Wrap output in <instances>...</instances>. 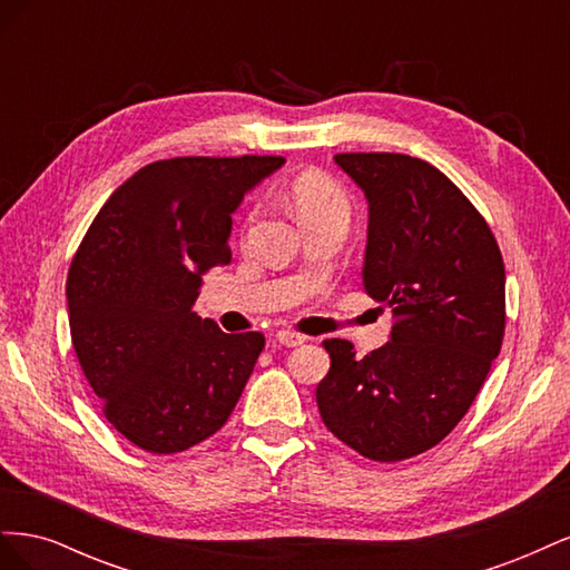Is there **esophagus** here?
I'll return each instance as SVG.
<instances>
[{"mask_svg":"<svg viewBox=\"0 0 570 570\" xmlns=\"http://www.w3.org/2000/svg\"><path fill=\"white\" fill-rule=\"evenodd\" d=\"M275 340H278V342L283 344V347H299V344L306 342L304 335L292 333V331H281L278 335H275Z\"/></svg>","mask_w":570,"mask_h":570,"instance_id":"34e87169","label":"esophagus"}]
</instances>
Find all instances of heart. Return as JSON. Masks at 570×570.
I'll return each mask as SVG.
<instances>
[{
  "mask_svg": "<svg viewBox=\"0 0 570 570\" xmlns=\"http://www.w3.org/2000/svg\"><path fill=\"white\" fill-rule=\"evenodd\" d=\"M289 199L295 206V214L302 220V226L308 223L325 220V218H344L350 220V202L342 187L321 174H304L289 187ZM256 212L249 214L247 220V235L252 233Z\"/></svg>",
  "mask_w": 570,
  "mask_h": 570,
  "instance_id": "b5f03b06",
  "label": "heart"
}]
</instances>
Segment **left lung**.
<instances>
[{
    "label": "left lung",
    "instance_id": "1",
    "mask_svg": "<svg viewBox=\"0 0 570 570\" xmlns=\"http://www.w3.org/2000/svg\"><path fill=\"white\" fill-rule=\"evenodd\" d=\"M368 202L361 281L392 306L390 342L356 358L325 340L316 387L331 433L373 461H402L442 442L465 416L502 350L504 262L461 189L406 154H337Z\"/></svg>",
    "mask_w": 570,
    "mask_h": 570
}]
</instances>
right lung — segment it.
Returning a JSON list of instances; mask_svg holds the SVG:
<instances>
[{"label":"right lung","mask_w":570,"mask_h":570,"mask_svg":"<svg viewBox=\"0 0 570 570\" xmlns=\"http://www.w3.org/2000/svg\"><path fill=\"white\" fill-rule=\"evenodd\" d=\"M283 157H178L132 174L101 206L66 281L73 350L107 421L151 454L212 438L233 413L262 333L228 335L193 306L230 264L233 214Z\"/></svg>","instance_id":"right-lung-1"}]
</instances>
